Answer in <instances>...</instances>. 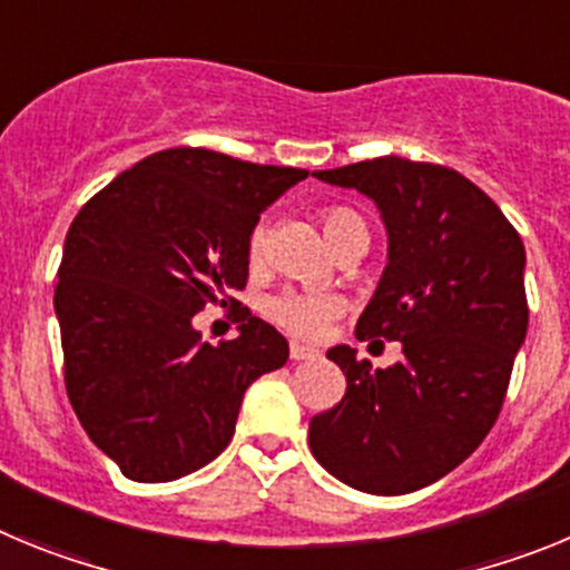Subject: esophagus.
Segmentation results:
<instances>
[{
    "mask_svg": "<svg viewBox=\"0 0 570 570\" xmlns=\"http://www.w3.org/2000/svg\"><path fill=\"white\" fill-rule=\"evenodd\" d=\"M316 356H320V351H316V347L302 345V342H291V360L302 362V360H316Z\"/></svg>",
    "mask_w": 570,
    "mask_h": 570,
    "instance_id": "34e87169",
    "label": "esophagus"
}]
</instances>
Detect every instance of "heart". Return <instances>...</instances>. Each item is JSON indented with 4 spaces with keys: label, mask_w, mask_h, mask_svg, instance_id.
I'll return each mask as SVG.
<instances>
[{
    "label": "heart",
    "mask_w": 570,
    "mask_h": 570,
    "mask_svg": "<svg viewBox=\"0 0 570 570\" xmlns=\"http://www.w3.org/2000/svg\"><path fill=\"white\" fill-rule=\"evenodd\" d=\"M322 228H325V236H328L334 248L345 236L356 234V230H367L360 214H354L351 208H340V205H331V208L322 210ZM265 242H268V225L256 223L248 236L250 259H259L262 250H265ZM262 311H265L271 322H276L288 334L302 336V340H316L325 331V325L334 320L336 311H340V299L334 294H325V291L291 288L276 296H268Z\"/></svg>",
    "instance_id": "heart-1"
}]
</instances>
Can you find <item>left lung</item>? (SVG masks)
<instances>
[{
	"mask_svg": "<svg viewBox=\"0 0 570 570\" xmlns=\"http://www.w3.org/2000/svg\"><path fill=\"white\" fill-rule=\"evenodd\" d=\"M316 179L374 199L387 265L356 340L402 342L391 367L328 351L345 374L340 405L316 414L308 445L336 480L396 497L442 480L500 416L525 342V248L497 203L442 165L380 156Z\"/></svg>",
	"mask_w": 570,
	"mask_h": 570,
	"instance_id": "1",
	"label": "left lung"
}]
</instances>
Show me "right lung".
<instances>
[{"label":"right lung","instance_id":"obj_1","mask_svg":"<svg viewBox=\"0 0 570 570\" xmlns=\"http://www.w3.org/2000/svg\"><path fill=\"white\" fill-rule=\"evenodd\" d=\"M305 176L170 148L122 170L70 223L53 294L65 387L128 480L170 482L216 460L250 382L288 362V340L248 308L219 345L203 342L194 314L239 305L250 230Z\"/></svg>","mask_w":570,"mask_h":570}]
</instances>
